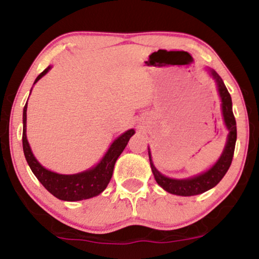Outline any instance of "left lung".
Returning <instances> with one entry per match:
<instances>
[{"label": "left lung", "mask_w": 259, "mask_h": 259, "mask_svg": "<svg viewBox=\"0 0 259 259\" xmlns=\"http://www.w3.org/2000/svg\"><path fill=\"white\" fill-rule=\"evenodd\" d=\"M209 74L213 79L215 80L217 88H218L219 96L222 100V112L223 118H224V123L227 129L229 130L227 144H225L224 151H223L222 156L219 159L212 165L208 170L204 173H201L196 177L189 178V179H171V178L164 177L157 170L156 167L153 165L152 158H151L150 148H148V157H150V164L152 173L154 175L157 184L160 187L173 195L179 196H195L203 194L208 191L212 187H214L217 184L221 181L224 175L227 174L229 167L231 164V160L234 157L235 144H236V120H235L234 113H233V102H231V96L229 94L227 86L224 85L221 76L217 74L215 70L209 69Z\"/></svg>", "instance_id": "left-lung-1"}]
</instances>
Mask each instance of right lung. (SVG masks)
Segmentation results:
<instances>
[{
  "mask_svg": "<svg viewBox=\"0 0 259 259\" xmlns=\"http://www.w3.org/2000/svg\"><path fill=\"white\" fill-rule=\"evenodd\" d=\"M50 69L51 67H47L37 76L34 84H36ZM26 107H28V101L23 109V151L31 171L42 184L45 189L62 201H81L100 195L111 181L115 162L124 151L130 138L135 134V130H127L121 134L119 138L115 139L96 167L78 174H58L42 167L31 152L26 139Z\"/></svg>",
  "mask_w": 259,
  "mask_h": 259,
  "instance_id": "right-lung-1",
  "label": "right lung"
}]
</instances>
